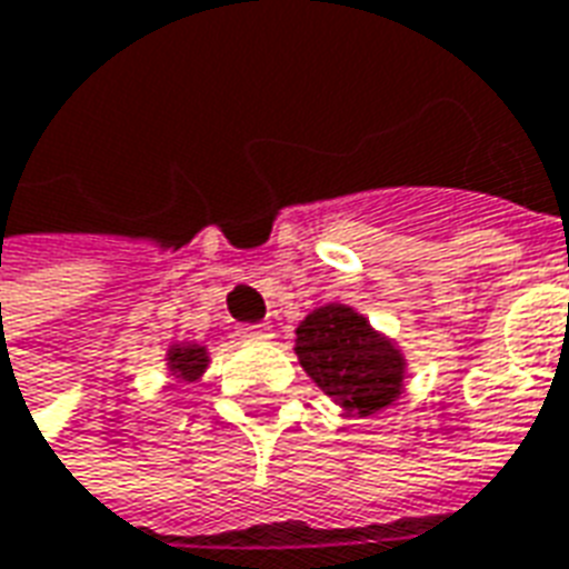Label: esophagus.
Masks as SVG:
<instances>
[{
    "instance_id": "34e87169",
    "label": "esophagus",
    "mask_w": 569,
    "mask_h": 569,
    "mask_svg": "<svg viewBox=\"0 0 569 569\" xmlns=\"http://www.w3.org/2000/svg\"><path fill=\"white\" fill-rule=\"evenodd\" d=\"M239 333H242L244 339H269V336H272V327L269 325H244V327H239Z\"/></svg>"
}]
</instances>
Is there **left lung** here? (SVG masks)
Here are the masks:
<instances>
[{"instance_id": "8db88e82", "label": "left lung", "mask_w": 569, "mask_h": 569, "mask_svg": "<svg viewBox=\"0 0 569 569\" xmlns=\"http://www.w3.org/2000/svg\"><path fill=\"white\" fill-rule=\"evenodd\" d=\"M293 351L315 385L348 412L372 416L403 391V355L363 315L339 302L306 315Z\"/></svg>"}]
</instances>
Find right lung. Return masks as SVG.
Listing matches in <instances>:
<instances>
[{"label": "right lung", "mask_w": 569, "mask_h": 569, "mask_svg": "<svg viewBox=\"0 0 569 569\" xmlns=\"http://www.w3.org/2000/svg\"><path fill=\"white\" fill-rule=\"evenodd\" d=\"M166 360H169V370L176 379L197 381L209 367V351L202 346H172Z\"/></svg>", "instance_id": "add662e5"}]
</instances>
